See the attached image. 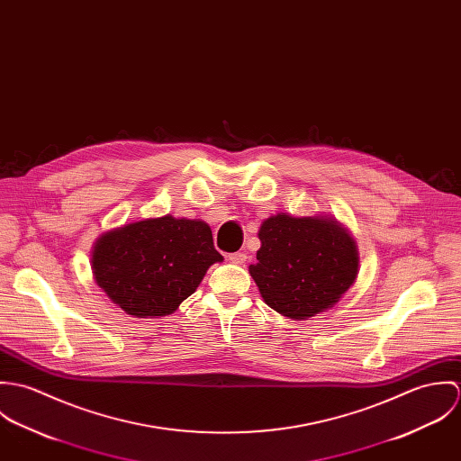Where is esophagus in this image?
Here are the masks:
<instances>
[{"label":"esophagus","mask_w":461,"mask_h":461,"mask_svg":"<svg viewBox=\"0 0 461 461\" xmlns=\"http://www.w3.org/2000/svg\"><path fill=\"white\" fill-rule=\"evenodd\" d=\"M229 261L232 264H243L247 261V256L243 252H234L229 256Z\"/></svg>","instance_id":"esophagus-1"}]
</instances>
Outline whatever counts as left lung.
Listing matches in <instances>:
<instances>
[{
	"mask_svg": "<svg viewBox=\"0 0 461 461\" xmlns=\"http://www.w3.org/2000/svg\"><path fill=\"white\" fill-rule=\"evenodd\" d=\"M258 263L249 271L266 305L303 321L331 309L355 284L358 249L335 216L276 212L259 229Z\"/></svg>",
	"mask_w": 461,
	"mask_h": 461,
	"instance_id": "obj_1",
	"label": "left lung"
}]
</instances>
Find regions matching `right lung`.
Listing matches in <instances>:
<instances>
[{
    "instance_id": "right-lung-1",
    "label": "right lung",
    "mask_w": 461,
    "mask_h": 461,
    "mask_svg": "<svg viewBox=\"0 0 461 461\" xmlns=\"http://www.w3.org/2000/svg\"><path fill=\"white\" fill-rule=\"evenodd\" d=\"M202 220L143 218L103 232L92 247V275L132 318H163L197 291L209 266L221 263Z\"/></svg>"
}]
</instances>
